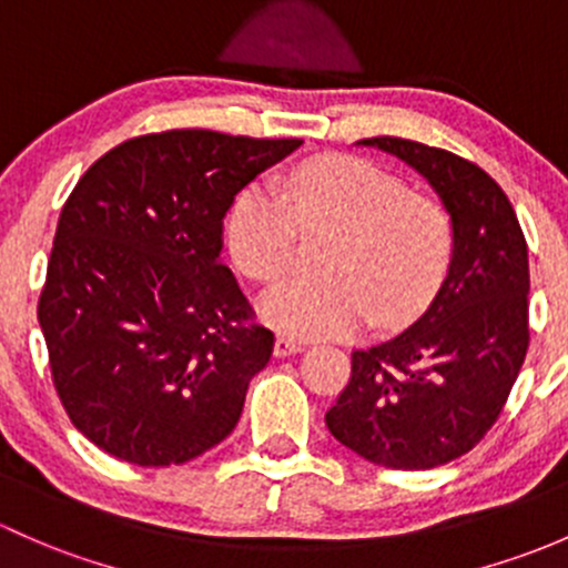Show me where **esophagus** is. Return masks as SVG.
<instances>
[{
  "label": "esophagus",
  "instance_id": "34e87169",
  "mask_svg": "<svg viewBox=\"0 0 568 568\" xmlns=\"http://www.w3.org/2000/svg\"><path fill=\"white\" fill-rule=\"evenodd\" d=\"M297 353H303V344L290 336H278L276 344H273V355H276V358H290V355Z\"/></svg>",
  "mask_w": 568,
  "mask_h": 568
}]
</instances>
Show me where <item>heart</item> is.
<instances>
[{
  "instance_id": "b5f03b06",
  "label": "heart",
  "mask_w": 568,
  "mask_h": 568,
  "mask_svg": "<svg viewBox=\"0 0 568 568\" xmlns=\"http://www.w3.org/2000/svg\"><path fill=\"white\" fill-rule=\"evenodd\" d=\"M297 226L333 235L323 260L327 276L284 278L260 303L267 325L297 338L349 336L372 317L407 323L432 301L452 256L446 213L361 158L303 163L284 196L265 183L241 191L226 219L237 271L254 282L282 276Z\"/></svg>"
}]
</instances>
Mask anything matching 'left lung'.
I'll use <instances>...</instances> for the list:
<instances>
[{
	"mask_svg": "<svg viewBox=\"0 0 568 568\" xmlns=\"http://www.w3.org/2000/svg\"><path fill=\"white\" fill-rule=\"evenodd\" d=\"M399 158L452 221V262L429 308L399 336L353 353L325 413L331 435L374 465L429 470L470 452L498 420L528 353V245L484 169L407 139L355 142Z\"/></svg>",
	"mask_w": 568,
	"mask_h": 568,
	"instance_id": "left-lung-1",
	"label": "left lung"
}]
</instances>
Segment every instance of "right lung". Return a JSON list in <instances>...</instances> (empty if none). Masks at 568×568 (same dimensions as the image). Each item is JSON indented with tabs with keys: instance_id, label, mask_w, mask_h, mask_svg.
I'll use <instances>...</instances> for the list:
<instances>
[{
	"instance_id": "add662e5",
	"label": "right lung",
	"mask_w": 568,
	"mask_h": 568,
	"mask_svg": "<svg viewBox=\"0 0 568 568\" xmlns=\"http://www.w3.org/2000/svg\"><path fill=\"white\" fill-rule=\"evenodd\" d=\"M301 139L166 131L87 169L38 303L57 394L111 457L169 467L232 435L273 333L221 262V221Z\"/></svg>"
}]
</instances>
